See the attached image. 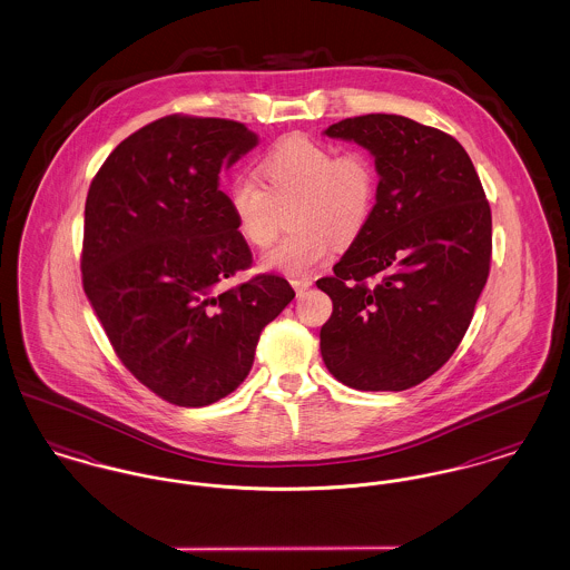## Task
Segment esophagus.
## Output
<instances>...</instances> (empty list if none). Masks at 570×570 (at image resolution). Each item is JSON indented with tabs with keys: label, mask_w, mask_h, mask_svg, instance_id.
<instances>
[{
	"label": "esophagus",
	"mask_w": 570,
	"mask_h": 570,
	"mask_svg": "<svg viewBox=\"0 0 570 570\" xmlns=\"http://www.w3.org/2000/svg\"><path fill=\"white\" fill-rule=\"evenodd\" d=\"M291 284H293V288L297 291V295L301 297L305 291H309L312 279H309V277H298V279H291Z\"/></svg>",
	"instance_id": "1"
}]
</instances>
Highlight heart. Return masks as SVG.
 <instances>
[{"mask_svg": "<svg viewBox=\"0 0 570 570\" xmlns=\"http://www.w3.org/2000/svg\"><path fill=\"white\" fill-rule=\"evenodd\" d=\"M261 183L239 175L226 200L237 233L254 247H267L288 209L293 233L263 254V269L297 277L323 265L335 242L351 244L367 226L379 198L376 166L363 151L335 149L309 136L282 138L256 166Z\"/></svg>", "mask_w": 570, "mask_h": 570, "instance_id": "obj_1", "label": "heart"}]
</instances>
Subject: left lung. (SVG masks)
I'll return each mask as SVG.
<instances>
[{
  "instance_id": "8db88e82",
  "label": "left lung",
  "mask_w": 570,
  "mask_h": 570,
  "mask_svg": "<svg viewBox=\"0 0 570 570\" xmlns=\"http://www.w3.org/2000/svg\"><path fill=\"white\" fill-rule=\"evenodd\" d=\"M325 135L365 147L380 181L365 230L316 282L333 301L323 361L346 386L404 391L438 372L470 326L491 263L488 198L465 149L442 130L372 112Z\"/></svg>"
}]
</instances>
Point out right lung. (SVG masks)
Segmentation results:
<instances>
[{
  "mask_svg": "<svg viewBox=\"0 0 570 570\" xmlns=\"http://www.w3.org/2000/svg\"><path fill=\"white\" fill-rule=\"evenodd\" d=\"M256 145L239 121L168 115L121 140L89 186L85 295L121 363L175 406L233 393L295 298L269 273L217 288L252 265L219 173Z\"/></svg>",
  "mask_w": 570,
  "mask_h": 570,
  "instance_id": "1",
  "label": "right lung"
}]
</instances>
